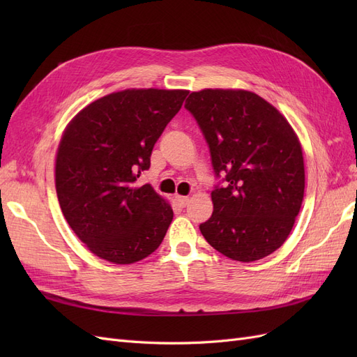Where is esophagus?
Returning <instances> with one entry per match:
<instances>
[{"instance_id":"34e87169","label":"esophagus","mask_w":357,"mask_h":357,"mask_svg":"<svg viewBox=\"0 0 357 357\" xmlns=\"http://www.w3.org/2000/svg\"><path fill=\"white\" fill-rule=\"evenodd\" d=\"M176 201L178 202L180 207H186V205L189 204V197H180V195H177Z\"/></svg>"}]
</instances>
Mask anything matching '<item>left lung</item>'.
I'll list each match as a JSON object with an SVG mask.
<instances>
[{
	"label": "left lung",
	"mask_w": 357,
	"mask_h": 357,
	"mask_svg": "<svg viewBox=\"0 0 357 357\" xmlns=\"http://www.w3.org/2000/svg\"><path fill=\"white\" fill-rule=\"evenodd\" d=\"M185 109L210 149L211 218L199 225L207 243L234 261L253 262L286 241L305 188L299 139L275 107L248 91L192 92Z\"/></svg>",
	"instance_id": "left-lung-1"
}]
</instances>
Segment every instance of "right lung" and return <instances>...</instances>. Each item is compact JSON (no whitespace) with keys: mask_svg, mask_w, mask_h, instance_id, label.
Masks as SVG:
<instances>
[{"mask_svg":"<svg viewBox=\"0 0 357 357\" xmlns=\"http://www.w3.org/2000/svg\"><path fill=\"white\" fill-rule=\"evenodd\" d=\"M188 91L126 89L93 101L68 123L55 183L63 218L89 250L113 264L152 255L172 220L171 205L137 180Z\"/></svg>","mask_w":357,"mask_h":357,"instance_id":"right-lung-1","label":"right lung"}]
</instances>
